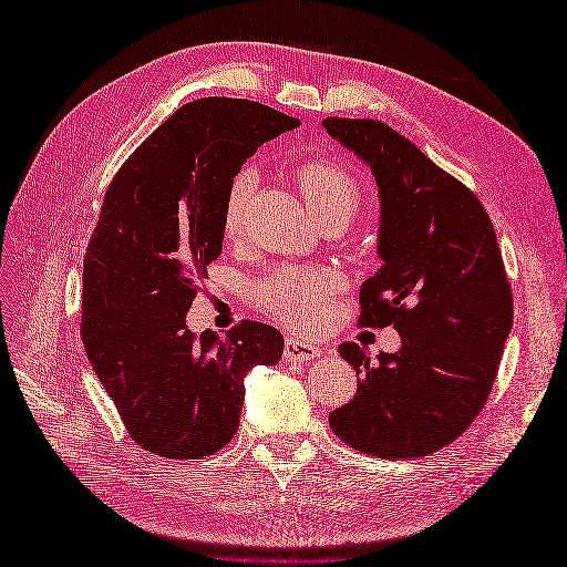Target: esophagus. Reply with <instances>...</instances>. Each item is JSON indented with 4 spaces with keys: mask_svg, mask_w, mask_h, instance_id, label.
Masks as SVG:
<instances>
[{
    "mask_svg": "<svg viewBox=\"0 0 567 567\" xmlns=\"http://www.w3.org/2000/svg\"><path fill=\"white\" fill-rule=\"evenodd\" d=\"M323 355V348L299 341V339H287L285 341V358L287 360H317Z\"/></svg>",
    "mask_w": 567,
    "mask_h": 567,
    "instance_id": "obj_1",
    "label": "esophagus"
}]
</instances>
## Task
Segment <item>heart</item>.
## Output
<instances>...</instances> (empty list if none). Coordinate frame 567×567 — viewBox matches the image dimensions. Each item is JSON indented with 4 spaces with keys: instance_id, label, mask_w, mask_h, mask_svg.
Here are the masks:
<instances>
[{
    "instance_id": "heart-1",
    "label": "heart",
    "mask_w": 567,
    "mask_h": 567,
    "mask_svg": "<svg viewBox=\"0 0 567 567\" xmlns=\"http://www.w3.org/2000/svg\"><path fill=\"white\" fill-rule=\"evenodd\" d=\"M295 185L302 195L309 214L321 226H346L353 221L365 202V187L358 175L346 165L317 158L305 161L295 167ZM252 189V175L240 173L228 187L224 204V234L236 238L244 221V207ZM333 292V280L323 270L305 268H275L252 285L250 297L258 309L268 311L275 319L285 321L287 327L307 331L315 329L323 317L329 297Z\"/></svg>"
}]
</instances>
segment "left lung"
I'll return each mask as SVG.
<instances>
[{"label":"left lung","mask_w":567,"mask_h":567,"mask_svg":"<svg viewBox=\"0 0 567 567\" xmlns=\"http://www.w3.org/2000/svg\"><path fill=\"white\" fill-rule=\"evenodd\" d=\"M363 158L380 189L382 268L360 287V327L400 331L380 353L353 341L339 353L360 375L353 400L329 414L336 436L378 457H419L473 424L497 378L514 302L483 202L375 118H323Z\"/></svg>","instance_id":"obj_1"}]
</instances>
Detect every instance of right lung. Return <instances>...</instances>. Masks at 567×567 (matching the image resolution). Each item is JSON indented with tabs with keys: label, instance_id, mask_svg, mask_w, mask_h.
I'll return each instance as SVG.
<instances>
[{
	"label": "right lung",
	"instance_id": "right-lung-1",
	"mask_svg": "<svg viewBox=\"0 0 567 567\" xmlns=\"http://www.w3.org/2000/svg\"><path fill=\"white\" fill-rule=\"evenodd\" d=\"M299 118L250 100L204 97L165 118L118 167L82 270V343L128 436L175 461L236 436L244 375L285 341L244 319L219 339L185 323L221 256L224 204L240 165Z\"/></svg>",
	"mask_w": 567,
	"mask_h": 567
}]
</instances>
